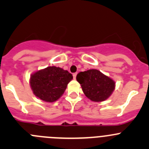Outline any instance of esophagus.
Segmentation results:
<instances>
[{
  "instance_id": "34e87169",
  "label": "esophagus",
  "mask_w": 149,
  "mask_h": 149,
  "mask_svg": "<svg viewBox=\"0 0 149 149\" xmlns=\"http://www.w3.org/2000/svg\"><path fill=\"white\" fill-rule=\"evenodd\" d=\"M76 75H77V73H73V79H76Z\"/></svg>"
}]
</instances>
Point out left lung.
<instances>
[{"label":"left lung","instance_id":"obj_1","mask_svg":"<svg viewBox=\"0 0 149 149\" xmlns=\"http://www.w3.org/2000/svg\"><path fill=\"white\" fill-rule=\"evenodd\" d=\"M76 80L86 97L95 102L107 100L115 88V81L97 69L80 72L76 76Z\"/></svg>","mask_w":149,"mask_h":149}]
</instances>
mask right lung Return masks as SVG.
I'll return each mask as SVG.
<instances>
[{
  "label": "right lung",
  "instance_id": "1",
  "mask_svg": "<svg viewBox=\"0 0 149 149\" xmlns=\"http://www.w3.org/2000/svg\"><path fill=\"white\" fill-rule=\"evenodd\" d=\"M73 76L59 67L49 66L34 72L30 76L29 84L33 94L46 102H54L65 92Z\"/></svg>",
  "mask_w": 149,
  "mask_h": 149
}]
</instances>
